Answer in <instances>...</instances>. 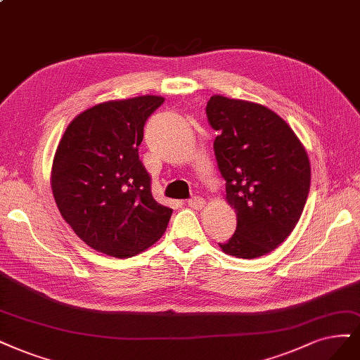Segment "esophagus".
Masks as SVG:
<instances>
[{"label": "esophagus", "instance_id": "obj_1", "mask_svg": "<svg viewBox=\"0 0 360 360\" xmlns=\"http://www.w3.org/2000/svg\"><path fill=\"white\" fill-rule=\"evenodd\" d=\"M188 205L195 208V210H200V208H202L205 205V201H204V198L196 195V196H192L191 200H188Z\"/></svg>", "mask_w": 360, "mask_h": 360}]
</instances>
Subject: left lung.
<instances>
[{
	"mask_svg": "<svg viewBox=\"0 0 360 360\" xmlns=\"http://www.w3.org/2000/svg\"><path fill=\"white\" fill-rule=\"evenodd\" d=\"M205 113L217 131L214 155L226 181L237 229L219 243L226 255L255 259L286 240L298 223L311 181L304 146L269 108L213 95Z\"/></svg>",
	"mask_w": 360,
	"mask_h": 360,
	"instance_id": "left-lung-1",
	"label": "left lung"
}]
</instances>
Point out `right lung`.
<instances>
[{
	"label": "right lung",
	"instance_id": "add662e5",
	"mask_svg": "<svg viewBox=\"0 0 360 360\" xmlns=\"http://www.w3.org/2000/svg\"><path fill=\"white\" fill-rule=\"evenodd\" d=\"M144 95L84 110L59 141L52 192L64 220L94 250L129 257L165 232L172 210L152 195L139 156L144 125L164 104Z\"/></svg>",
	"mask_w": 360,
	"mask_h": 360
}]
</instances>
